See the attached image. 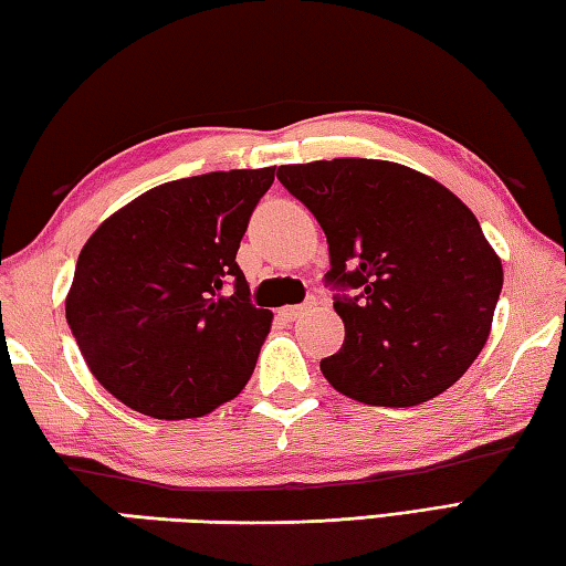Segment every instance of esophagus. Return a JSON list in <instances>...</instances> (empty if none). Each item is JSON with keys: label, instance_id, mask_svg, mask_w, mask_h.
<instances>
[{"label": "esophagus", "instance_id": "1", "mask_svg": "<svg viewBox=\"0 0 566 566\" xmlns=\"http://www.w3.org/2000/svg\"><path fill=\"white\" fill-rule=\"evenodd\" d=\"M307 307H311L307 303H303V305H287V307H283V311H281V317L287 319V323H293V319H297V317L307 313Z\"/></svg>", "mask_w": 566, "mask_h": 566}]
</instances>
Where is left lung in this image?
<instances>
[{
	"instance_id": "left-lung-1",
	"label": "left lung",
	"mask_w": 566,
	"mask_h": 566,
	"mask_svg": "<svg viewBox=\"0 0 566 566\" xmlns=\"http://www.w3.org/2000/svg\"><path fill=\"white\" fill-rule=\"evenodd\" d=\"M329 247L345 343L325 379L371 407H416L465 375L493 323L503 265L473 211L416 169L337 157L279 167Z\"/></svg>"
}]
</instances>
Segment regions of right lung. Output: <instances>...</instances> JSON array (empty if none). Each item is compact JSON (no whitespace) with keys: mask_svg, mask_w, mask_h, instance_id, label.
Listing matches in <instances>:
<instances>
[{"mask_svg":"<svg viewBox=\"0 0 566 566\" xmlns=\"http://www.w3.org/2000/svg\"><path fill=\"white\" fill-rule=\"evenodd\" d=\"M275 167L159 185L85 243L66 319L91 371L125 407L197 419L253 375L273 313L251 303L237 251Z\"/></svg>","mask_w":566,"mask_h":566,"instance_id":"obj_1","label":"right lung"}]
</instances>
